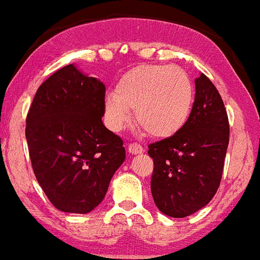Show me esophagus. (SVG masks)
<instances>
[{"instance_id": "obj_1", "label": "esophagus", "mask_w": 260, "mask_h": 260, "mask_svg": "<svg viewBox=\"0 0 260 260\" xmlns=\"http://www.w3.org/2000/svg\"><path fill=\"white\" fill-rule=\"evenodd\" d=\"M145 150L144 147L141 146V145L136 144V142H133V144H129V146H128V152L132 155H137V154H142Z\"/></svg>"}]
</instances>
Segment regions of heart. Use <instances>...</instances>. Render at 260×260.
I'll return each instance as SVG.
<instances>
[{"label":"heart","mask_w":260,"mask_h":260,"mask_svg":"<svg viewBox=\"0 0 260 260\" xmlns=\"http://www.w3.org/2000/svg\"><path fill=\"white\" fill-rule=\"evenodd\" d=\"M195 89L187 73L168 65H141L119 78L104 100L106 123L120 131L135 110L137 124L154 138L178 135L192 114Z\"/></svg>","instance_id":"b5f03b06"}]
</instances>
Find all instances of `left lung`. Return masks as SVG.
Instances as JSON below:
<instances>
[{
  "mask_svg": "<svg viewBox=\"0 0 260 260\" xmlns=\"http://www.w3.org/2000/svg\"><path fill=\"white\" fill-rule=\"evenodd\" d=\"M195 103L185 128L149 145L151 193L163 214L185 218L209 204L219 187L230 141L229 116L207 75L195 79Z\"/></svg>",
  "mask_w": 260,
  "mask_h": 260,
  "instance_id": "left-lung-1",
  "label": "left lung"
}]
</instances>
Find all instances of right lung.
<instances>
[{
	"instance_id": "right-lung-1",
	"label": "right lung",
	"mask_w": 260,
	"mask_h": 260,
	"mask_svg": "<svg viewBox=\"0 0 260 260\" xmlns=\"http://www.w3.org/2000/svg\"><path fill=\"white\" fill-rule=\"evenodd\" d=\"M105 84L69 64L37 89L25 137L36 178L56 209L86 214L104 200L125 159L104 125Z\"/></svg>"
}]
</instances>
